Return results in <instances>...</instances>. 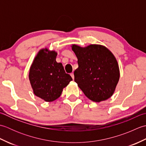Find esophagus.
Listing matches in <instances>:
<instances>
[{
	"label": "esophagus",
	"mask_w": 146,
	"mask_h": 146,
	"mask_svg": "<svg viewBox=\"0 0 146 146\" xmlns=\"http://www.w3.org/2000/svg\"><path fill=\"white\" fill-rule=\"evenodd\" d=\"M70 75H71V77H72L73 80H74V78H75V76H74V74H73V73H70Z\"/></svg>",
	"instance_id": "1"
}]
</instances>
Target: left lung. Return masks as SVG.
<instances>
[{"label": "left lung", "instance_id": "left-lung-1", "mask_svg": "<svg viewBox=\"0 0 146 146\" xmlns=\"http://www.w3.org/2000/svg\"><path fill=\"white\" fill-rule=\"evenodd\" d=\"M78 68L74 71L75 82L91 100L100 102L109 98L119 82L120 73L113 54L105 46L91 44L81 48L73 45Z\"/></svg>", "mask_w": 146, "mask_h": 146}]
</instances>
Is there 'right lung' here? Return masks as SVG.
Returning a JSON list of instances; mask_svg holds the SVG:
<instances>
[{"label": "right lung", "instance_id": "obj_1", "mask_svg": "<svg viewBox=\"0 0 146 146\" xmlns=\"http://www.w3.org/2000/svg\"><path fill=\"white\" fill-rule=\"evenodd\" d=\"M56 56L55 51L41 49L29 70V78L34 94L46 102L56 100L63 89L72 80L62 64L56 61Z\"/></svg>", "mask_w": 146, "mask_h": 146}]
</instances>
